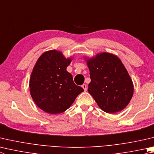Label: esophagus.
I'll use <instances>...</instances> for the list:
<instances>
[{"instance_id": "esophagus-1", "label": "esophagus", "mask_w": 154, "mask_h": 154, "mask_svg": "<svg viewBox=\"0 0 154 154\" xmlns=\"http://www.w3.org/2000/svg\"><path fill=\"white\" fill-rule=\"evenodd\" d=\"M82 88H83V89H84V91H87V89H88V87H87L86 84H83Z\"/></svg>"}]
</instances>
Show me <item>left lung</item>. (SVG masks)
Masks as SVG:
<instances>
[{"mask_svg": "<svg viewBox=\"0 0 154 154\" xmlns=\"http://www.w3.org/2000/svg\"><path fill=\"white\" fill-rule=\"evenodd\" d=\"M84 59L91 78L88 92L97 106L110 114L123 110L132 98L134 86L121 59L106 52Z\"/></svg>", "mask_w": 154, "mask_h": 154, "instance_id": "1", "label": "left lung"}]
</instances>
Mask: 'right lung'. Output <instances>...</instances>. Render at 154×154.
I'll return each mask as SVG.
<instances>
[{
	"mask_svg": "<svg viewBox=\"0 0 154 154\" xmlns=\"http://www.w3.org/2000/svg\"><path fill=\"white\" fill-rule=\"evenodd\" d=\"M72 60V57L66 58L62 52L51 50L44 52L35 64L29 79L30 94L35 104L47 113L63 112L84 91L75 84L66 71Z\"/></svg>",
	"mask_w": 154,
	"mask_h": 154,
	"instance_id": "right-lung-1",
	"label": "right lung"
}]
</instances>
